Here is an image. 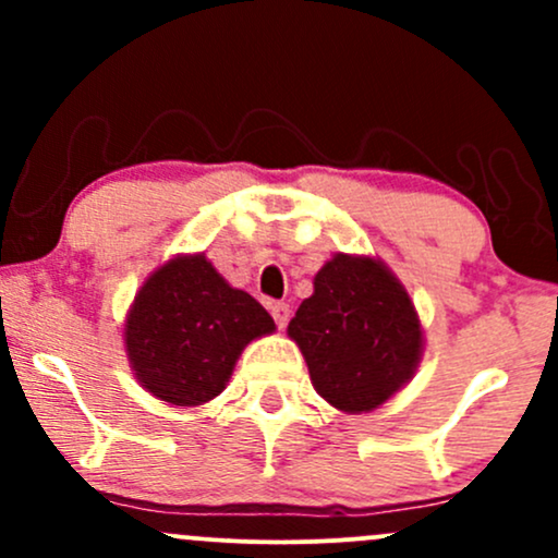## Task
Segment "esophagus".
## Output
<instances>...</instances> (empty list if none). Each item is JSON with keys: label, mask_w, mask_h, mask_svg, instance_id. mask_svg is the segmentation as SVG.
Segmentation results:
<instances>
[{"label": "esophagus", "mask_w": 558, "mask_h": 558, "mask_svg": "<svg viewBox=\"0 0 558 558\" xmlns=\"http://www.w3.org/2000/svg\"><path fill=\"white\" fill-rule=\"evenodd\" d=\"M270 312L275 323H278V328H286L288 317H291V306H288L286 301H275V304H270Z\"/></svg>", "instance_id": "34e87169"}]
</instances>
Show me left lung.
I'll use <instances>...</instances> for the list:
<instances>
[{
  "label": "left lung",
  "instance_id": "8db88e82",
  "mask_svg": "<svg viewBox=\"0 0 558 558\" xmlns=\"http://www.w3.org/2000/svg\"><path fill=\"white\" fill-rule=\"evenodd\" d=\"M288 336L299 343L312 386L349 414L373 412L412 380L422 325L407 288L373 257L336 254L315 275Z\"/></svg>",
  "mask_w": 558,
  "mask_h": 558
}]
</instances>
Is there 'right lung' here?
I'll return each mask as SVG.
<instances>
[{
  "instance_id": "right-lung-1",
  "label": "right lung",
  "mask_w": 558,
  "mask_h": 558,
  "mask_svg": "<svg viewBox=\"0 0 558 558\" xmlns=\"http://www.w3.org/2000/svg\"><path fill=\"white\" fill-rule=\"evenodd\" d=\"M272 330L265 306L228 286L204 254H181L151 272L133 299L125 351L151 396L198 407L222 393L246 343Z\"/></svg>"
}]
</instances>
